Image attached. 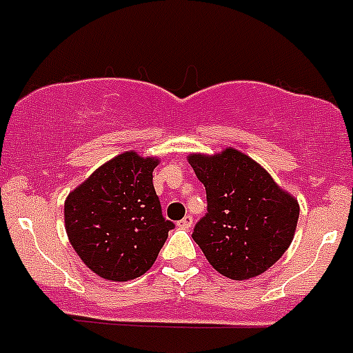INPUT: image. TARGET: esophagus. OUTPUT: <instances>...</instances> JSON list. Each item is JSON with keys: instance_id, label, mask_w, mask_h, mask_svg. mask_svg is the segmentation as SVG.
I'll return each mask as SVG.
<instances>
[{"instance_id": "34e87169", "label": "esophagus", "mask_w": 353, "mask_h": 353, "mask_svg": "<svg viewBox=\"0 0 353 353\" xmlns=\"http://www.w3.org/2000/svg\"><path fill=\"white\" fill-rule=\"evenodd\" d=\"M177 225H179L181 229H190L191 225H193V217H191V215H186V217H183L177 222Z\"/></svg>"}]
</instances>
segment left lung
Listing matches in <instances>:
<instances>
[{
  "instance_id": "1",
  "label": "left lung",
  "mask_w": 353,
  "mask_h": 353,
  "mask_svg": "<svg viewBox=\"0 0 353 353\" xmlns=\"http://www.w3.org/2000/svg\"><path fill=\"white\" fill-rule=\"evenodd\" d=\"M190 163L207 191V214L191 236L212 268L236 281L268 271L292 243L299 201L238 150L191 155Z\"/></svg>"
}]
</instances>
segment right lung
<instances>
[{"mask_svg": "<svg viewBox=\"0 0 353 353\" xmlns=\"http://www.w3.org/2000/svg\"><path fill=\"white\" fill-rule=\"evenodd\" d=\"M157 159L134 152L115 157L65 201V229L82 262L108 281L145 274L174 222L162 214L153 188Z\"/></svg>", "mask_w": 353, "mask_h": 353, "instance_id": "add662e5", "label": "right lung"}]
</instances>
